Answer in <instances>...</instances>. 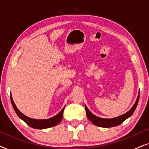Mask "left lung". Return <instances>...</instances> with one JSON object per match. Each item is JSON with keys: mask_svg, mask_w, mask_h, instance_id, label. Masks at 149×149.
Here are the masks:
<instances>
[{"mask_svg": "<svg viewBox=\"0 0 149 149\" xmlns=\"http://www.w3.org/2000/svg\"><path fill=\"white\" fill-rule=\"evenodd\" d=\"M139 97H140V93L138 94V96L135 101V104L132 107L129 111L126 113L116 118H111V119H104V118H99L95 115H93L92 113L88 110L86 105H84L85 107V110L86 113V116H87L88 119L91 121L92 123L94 124L95 125L97 126V127H104V128H109V127H116V126L120 125V124H122L125 120H126L127 118H129V117L132 116L133 112L135 111V109H136L137 103L139 101Z\"/></svg>", "mask_w": 149, "mask_h": 149, "instance_id": "8db88e82", "label": "left lung"}]
</instances>
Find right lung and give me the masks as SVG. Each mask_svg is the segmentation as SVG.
Segmentation results:
<instances>
[{"label": "right lung", "mask_w": 149, "mask_h": 149, "mask_svg": "<svg viewBox=\"0 0 149 149\" xmlns=\"http://www.w3.org/2000/svg\"><path fill=\"white\" fill-rule=\"evenodd\" d=\"M10 98L11 102H12V104L14 108L15 112L16 113V114L18 115V116L19 117L20 119H22L24 122H26L27 125H29V127L33 129H48V128L53 127L54 126H56L60 122H61L62 119H63V111L65 107L62 109L61 111L58 113L56 116H55L53 118H49V119H45V120H36V119H33V118H30L29 117L24 116V114H22L21 112L18 110V109L17 108L16 104H14V102L13 101L12 95H10Z\"/></svg>", "instance_id": "right-lung-1"}]
</instances>
